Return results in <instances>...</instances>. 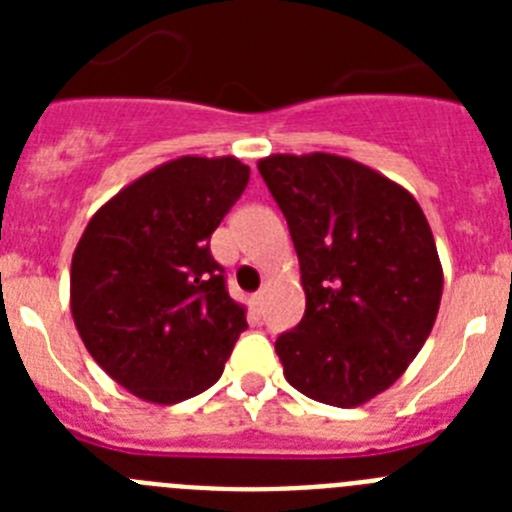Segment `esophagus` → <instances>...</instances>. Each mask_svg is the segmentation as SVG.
Returning a JSON list of instances; mask_svg holds the SVG:
<instances>
[{
    "label": "esophagus",
    "instance_id": "1",
    "mask_svg": "<svg viewBox=\"0 0 512 512\" xmlns=\"http://www.w3.org/2000/svg\"><path fill=\"white\" fill-rule=\"evenodd\" d=\"M261 302H264V292H256V295H251L253 310H261Z\"/></svg>",
    "mask_w": 512,
    "mask_h": 512
}]
</instances>
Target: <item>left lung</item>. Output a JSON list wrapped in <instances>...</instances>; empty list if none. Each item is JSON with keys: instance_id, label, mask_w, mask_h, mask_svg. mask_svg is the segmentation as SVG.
<instances>
[{"instance_id": "1", "label": "left lung", "mask_w": 512, "mask_h": 512, "mask_svg": "<svg viewBox=\"0 0 512 512\" xmlns=\"http://www.w3.org/2000/svg\"><path fill=\"white\" fill-rule=\"evenodd\" d=\"M259 171L287 217L305 315L277 338L287 382L359 408L405 374L431 336L443 266L418 200L336 153H271Z\"/></svg>"}]
</instances>
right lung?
I'll return each instance as SVG.
<instances>
[{
    "mask_svg": "<svg viewBox=\"0 0 512 512\" xmlns=\"http://www.w3.org/2000/svg\"><path fill=\"white\" fill-rule=\"evenodd\" d=\"M235 156H179L138 176L87 223L71 259V318L92 359L153 405L220 379L246 323L210 238L248 184Z\"/></svg>",
    "mask_w": 512,
    "mask_h": 512,
    "instance_id": "1",
    "label": "right lung"
}]
</instances>
